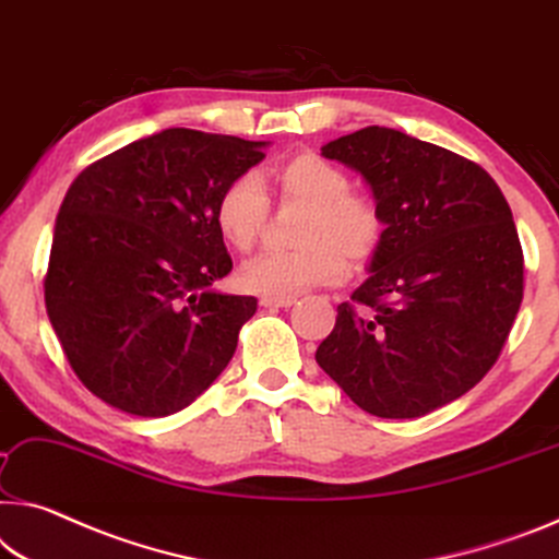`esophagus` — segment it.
Instances as JSON below:
<instances>
[{
    "label": "esophagus",
    "mask_w": 559,
    "mask_h": 559,
    "mask_svg": "<svg viewBox=\"0 0 559 559\" xmlns=\"http://www.w3.org/2000/svg\"><path fill=\"white\" fill-rule=\"evenodd\" d=\"M295 302H297L295 297H262L260 299V305L267 307V309H287Z\"/></svg>",
    "instance_id": "34e87169"
}]
</instances>
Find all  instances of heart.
<instances>
[{
	"instance_id": "heart-1",
	"label": "heart",
	"mask_w": 559,
	"mask_h": 559,
	"mask_svg": "<svg viewBox=\"0 0 559 559\" xmlns=\"http://www.w3.org/2000/svg\"><path fill=\"white\" fill-rule=\"evenodd\" d=\"M270 179L285 204L307 212L299 219L292 252H270L245 264L239 285L262 297H295L317 285L337 282L347 260L365 262L380 250L384 214L372 197L352 190L345 169L317 152H299L277 162ZM270 214V200L254 175H239L222 187L214 202V225L237 252H250Z\"/></svg>"
}]
</instances>
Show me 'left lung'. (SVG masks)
Here are the masks:
<instances>
[{
    "mask_svg": "<svg viewBox=\"0 0 559 559\" xmlns=\"http://www.w3.org/2000/svg\"><path fill=\"white\" fill-rule=\"evenodd\" d=\"M322 154L365 177L384 237L314 359L369 415L423 417L475 388L510 337L525 289L512 210L475 162L388 127Z\"/></svg>",
    "mask_w": 559,
    "mask_h": 559,
    "instance_id": "obj_1",
    "label": "left lung"
}]
</instances>
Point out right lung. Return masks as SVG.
<instances>
[{
  "instance_id": "1",
  "label": "right lung",
  "mask_w": 559,
  "mask_h": 559,
  "mask_svg": "<svg viewBox=\"0 0 559 559\" xmlns=\"http://www.w3.org/2000/svg\"><path fill=\"white\" fill-rule=\"evenodd\" d=\"M264 144L171 127L97 159L67 190L45 305L74 374L107 405L175 415L229 365L257 299L212 289L231 270L214 202Z\"/></svg>"
}]
</instances>
